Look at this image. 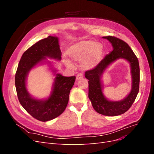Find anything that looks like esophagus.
Instances as JSON below:
<instances>
[{"instance_id":"obj_1","label":"esophagus","mask_w":154,"mask_h":154,"mask_svg":"<svg viewBox=\"0 0 154 154\" xmlns=\"http://www.w3.org/2000/svg\"><path fill=\"white\" fill-rule=\"evenodd\" d=\"M83 78V75L82 74H81V73H79V74H78L77 75H76V80H80V79H82Z\"/></svg>"}]
</instances>
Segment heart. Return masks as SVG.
<instances>
[{
	"label": "heart",
	"instance_id": "b5f03b06",
	"mask_svg": "<svg viewBox=\"0 0 154 154\" xmlns=\"http://www.w3.org/2000/svg\"><path fill=\"white\" fill-rule=\"evenodd\" d=\"M101 47L94 42L83 40L71 46L68 50L67 54L73 61L82 62V67L86 70L94 68L99 62ZM67 66H71L66 61Z\"/></svg>",
	"mask_w": 154,
	"mask_h": 154
}]
</instances>
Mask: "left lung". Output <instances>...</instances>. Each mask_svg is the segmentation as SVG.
<instances>
[{
    "label": "left lung",
    "mask_w": 154,
    "mask_h": 154,
    "mask_svg": "<svg viewBox=\"0 0 154 154\" xmlns=\"http://www.w3.org/2000/svg\"><path fill=\"white\" fill-rule=\"evenodd\" d=\"M103 38L110 42L114 49L106 54L96 67L86 71L85 76L88 80V98L94 109L102 115L115 116L127 112L136 100L139 92L140 70L137 58L125 42L112 36H103ZM119 58L127 60L131 64L133 79L131 91L123 100L110 101L103 95L100 78L109 65Z\"/></svg>",
    "instance_id": "8db88e82"
}]
</instances>
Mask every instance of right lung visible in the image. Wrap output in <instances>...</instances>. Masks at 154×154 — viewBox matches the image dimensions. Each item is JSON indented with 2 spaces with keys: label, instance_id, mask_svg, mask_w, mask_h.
Listing matches in <instances>:
<instances>
[{
  "label": "right lung",
  "instance_id": "add662e5",
  "mask_svg": "<svg viewBox=\"0 0 154 154\" xmlns=\"http://www.w3.org/2000/svg\"><path fill=\"white\" fill-rule=\"evenodd\" d=\"M61 56L58 38L49 36L27 49L22 54L17 67L15 87L18 100L27 112L41 122L53 119L63 112L76 77L63 76L57 74L51 96L46 100H37L32 97L27 91V76L32 68L47 60L46 57L60 60Z\"/></svg>",
  "mask_w": 154,
  "mask_h": 154
}]
</instances>
